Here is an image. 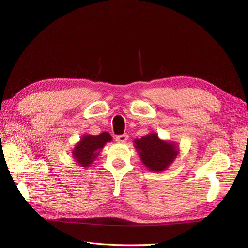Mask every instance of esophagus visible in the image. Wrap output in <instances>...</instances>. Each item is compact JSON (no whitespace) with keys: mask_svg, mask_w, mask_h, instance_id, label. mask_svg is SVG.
Listing matches in <instances>:
<instances>
[{"mask_svg":"<svg viewBox=\"0 0 248 248\" xmlns=\"http://www.w3.org/2000/svg\"><path fill=\"white\" fill-rule=\"evenodd\" d=\"M127 140H128V134H120V136H117L116 137V140L118 142H125Z\"/></svg>","mask_w":248,"mask_h":248,"instance_id":"1","label":"esophagus"}]
</instances>
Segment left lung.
<instances>
[{"mask_svg":"<svg viewBox=\"0 0 248 248\" xmlns=\"http://www.w3.org/2000/svg\"><path fill=\"white\" fill-rule=\"evenodd\" d=\"M134 142L142 163L154 171L166 170L178 154L176 146L161 140L155 133L137 139Z\"/></svg>","mask_w":248,"mask_h":248,"instance_id":"left-lung-1","label":"left lung"}]
</instances>
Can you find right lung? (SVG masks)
<instances>
[{
	"label": "right lung",
	"mask_w": 248,
	"mask_h": 248,
	"mask_svg": "<svg viewBox=\"0 0 248 248\" xmlns=\"http://www.w3.org/2000/svg\"><path fill=\"white\" fill-rule=\"evenodd\" d=\"M109 140H111V137L108 132H102L99 136H84L72 152L74 158L80 167L90 166L96 158L99 150Z\"/></svg>",
	"instance_id": "obj_1"
}]
</instances>
